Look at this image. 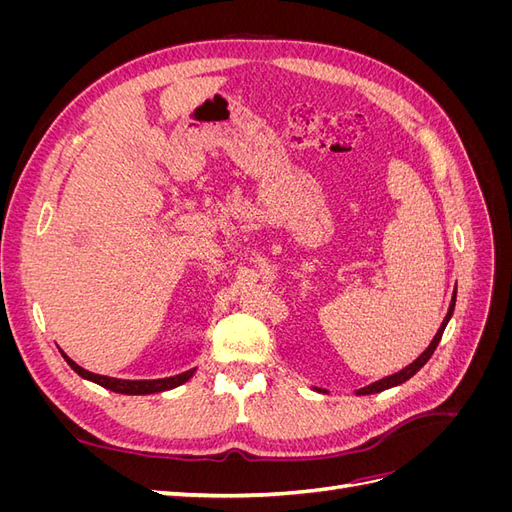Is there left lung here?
I'll use <instances>...</instances> for the list:
<instances>
[{
  "mask_svg": "<svg viewBox=\"0 0 512 512\" xmlns=\"http://www.w3.org/2000/svg\"><path fill=\"white\" fill-rule=\"evenodd\" d=\"M455 301H457V288H455V292H453L451 305H448V314L444 316V320H442V324H440L438 333L433 335L431 344L427 346V350H425L421 356H418L416 361H412L408 367H404L401 371H397V374H393V376H386V378H382V380H378V382H371V384L363 386V389L356 391V395H374V393H380V391H386V389H393V386H399V384H404L406 380H410V378L416 374V371L421 369V367L431 359L433 350L438 348L440 339H442V333H444V329H446V324H448V320H451V316H453V312H455ZM316 391H318V393H327V389H316Z\"/></svg>",
  "mask_w": 512,
  "mask_h": 512,
  "instance_id": "left-lung-1",
  "label": "left lung"
}]
</instances>
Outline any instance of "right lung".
I'll return each mask as SVG.
<instances>
[{
	"instance_id": "right-lung-1",
	"label": "right lung",
	"mask_w": 512,
	"mask_h": 512,
	"mask_svg": "<svg viewBox=\"0 0 512 512\" xmlns=\"http://www.w3.org/2000/svg\"><path fill=\"white\" fill-rule=\"evenodd\" d=\"M61 356L68 361V365L85 380L96 382L104 389L113 391V393H121V395H151V393H162V391H170L175 389V386H181L183 382H188L196 369L190 371H183L179 376H170V378H160V380H121V378H108V376H100L94 374V371H87L81 365H76L66 352H61Z\"/></svg>"
}]
</instances>
